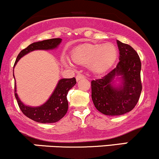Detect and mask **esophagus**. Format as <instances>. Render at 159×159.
I'll use <instances>...</instances> for the list:
<instances>
[{"label": "esophagus", "mask_w": 159, "mask_h": 159, "mask_svg": "<svg viewBox=\"0 0 159 159\" xmlns=\"http://www.w3.org/2000/svg\"><path fill=\"white\" fill-rule=\"evenodd\" d=\"M84 78V76L82 74H80V73H78L77 75H76V81H79V80H80L81 79H83Z\"/></svg>", "instance_id": "1"}]
</instances>
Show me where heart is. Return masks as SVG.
Wrapping results in <instances>:
<instances>
[{"label": "heart", "instance_id": "1", "mask_svg": "<svg viewBox=\"0 0 159 159\" xmlns=\"http://www.w3.org/2000/svg\"><path fill=\"white\" fill-rule=\"evenodd\" d=\"M118 51L112 43L83 44L75 48L72 52V59L77 64L88 65L92 71L101 73L107 70L117 60ZM65 65H70L67 57L63 58Z\"/></svg>", "mask_w": 159, "mask_h": 159}]
</instances>
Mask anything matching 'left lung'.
I'll list each match as a JSON object with an SVG mask.
<instances>
[{
	"label": "left lung",
	"mask_w": 159,
	"mask_h": 159,
	"mask_svg": "<svg viewBox=\"0 0 159 159\" xmlns=\"http://www.w3.org/2000/svg\"><path fill=\"white\" fill-rule=\"evenodd\" d=\"M117 44L120 54L117 66L101 79L91 82L94 105L109 116L122 115L133 110L142 91L139 55L130 45L118 40Z\"/></svg>",
	"instance_id": "8db88e82"
}]
</instances>
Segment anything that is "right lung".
Segmentation results:
<instances>
[{
	"mask_svg": "<svg viewBox=\"0 0 159 159\" xmlns=\"http://www.w3.org/2000/svg\"><path fill=\"white\" fill-rule=\"evenodd\" d=\"M61 39H52L47 40L34 42L25 49L22 50L18 54L15 61L14 66L21 57L28 53L35 50H53L57 48L61 43ZM13 75L14 73L13 72ZM76 83L74 77L71 79H61L57 83L52 95L49 97L47 102L43 105L37 107H31L25 105L16 93V87L15 84V97L20 110L29 118L42 123V124H51L55 123L64 117L68 109V102L66 98L68 92Z\"/></svg>",
	"mask_w": 159,
	"mask_h": 159,
	"instance_id": "right-lung-1",
	"label": "right lung"
}]
</instances>
